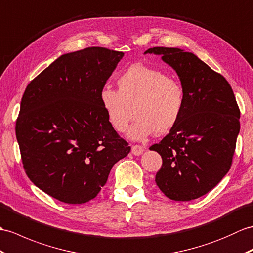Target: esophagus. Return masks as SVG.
Segmentation results:
<instances>
[{
    "instance_id": "34e87169",
    "label": "esophagus",
    "mask_w": 253,
    "mask_h": 253,
    "mask_svg": "<svg viewBox=\"0 0 253 253\" xmlns=\"http://www.w3.org/2000/svg\"><path fill=\"white\" fill-rule=\"evenodd\" d=\"M143 151H144V149L141 145H132L131 146V153L133 155H137V156L141 155L143 153Z\"/></svg>"
}]
</instances>
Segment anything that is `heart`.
<instances>
[{
    "label": "heart",
    "instance_id": "1",
    "mask_svg": "<svg viewBox=\"0 0 253 253\" xmlns=\"http://www.w3.org/2000/svg\"><path fill=\"white\" fill-rule=\"evenodd\" d=\"M119 90L104 87L100 102L107 119L116 131L127 130L130 109L133 122L128 136L143 140L155 132L158 136L172 130L181 119L185 103L183 85L156 68L136 63L117 79Z\"/></svg>",
    "mask_w": 253,
    "mask_h": 253
}]
</instances>
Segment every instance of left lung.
Returning <instances> with one entry per match:
<instances>
[{
	"label": "left lung",
	"instance_id": "obj_1",
	"mask_svg": "<svg viewBox=\"0 0 253 253\" xmlns=\"http://www.w3.org/2000/svg\"><path fill=\"white\" fill-rule=\"evenodd\" d=\"M144 54L161 55L185 91L178 124L150 148L163 165L155 182L165 195L189 202L210 192L228 172L240 129V111L231 85L192 52L153 47Z\"/></svg>",
	"mask_w": 253,
	"mask_h": 253
}]
</instances>
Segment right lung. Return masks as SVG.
<instances>
[{"label": "right lung", "instance_id": "1", "mask_svg": "<svg viewBox=\"0 0 253 253\" xmlns=\"http://www.w3.org/2000/svg\"><path fill=\"white\" fill-rule=\"evenodd\" d=\"M124 52H70L32 80L16 122L23 168L33 183L66 204H84L107 183L130 146L110 125L100 91Z\"/></svg>", "mask_w": 253, "mask_h": 253}]
</instances>
